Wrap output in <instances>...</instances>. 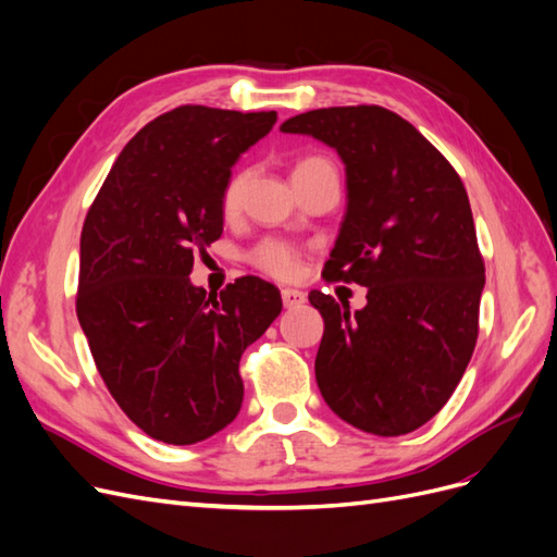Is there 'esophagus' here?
Listing matches in <instances>:
<instances>
[{
  "mask_svg": "<svg viewBox=\"0 0 557 557\" xmlns=\"http://www.w3.org/2000/svg\"><path fill=\"white\" fill-rule=\"evenodd\" d=\"M281 299H283V307L285 309H297L307 301V295L301 290H295V288H283L281 290Z\"/></svg>",
  "mask_w": 557,
  "mask_h": 557,
  "instance_id": "esophagus-1",
  "label": "esophagus"
}]
</instances>
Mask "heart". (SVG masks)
I'll use <instances>...</instances> for the list:
<instances>
[{
	"label": "heart",
	"mask_w": 557,
	"mask_h": 557,
	"mask_svg": "<svg viewBox=\"0 0 557 557\" xmlns=\"http://www.w3.org/2000/svg\"><path fill=\"white\" fill-rule=\"evenodd\" d=\"M323 158H305L295 164V172L305 170L309 164H315ZM293 172V174H295ZM244 185H246V176L244 174H234L227 183H225V190H223V211L225 213H234L242 205V193H244ZM246 260L260 269L262 274L267 276H274V278H293L299 269V250L276 237H267L262 242H258L246 252Z\"/></svg>",
	"instance_id": "1"
}]
</instances>
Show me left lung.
I'll return each instance as SVG.
<instances>
[{"instance_id":"left-lung-1","label":"left lung","mask_w":557,"mask_h":557,"mask_svg":"<svg viewBox=\"0 0 557 557\" xmlns=\"http://www.w3.org/2000/svg\"><path fill=\"white\" fill-rule=\"evenodd\" d=\"M346 164L348 205L327 281L367 288V307L311 290L325 320L315 381L352 428L399 436L425 425L458 387L479 336L485 267L465 185L423 134L383 107L299 113Z\"/></svg>"}]
</instances>
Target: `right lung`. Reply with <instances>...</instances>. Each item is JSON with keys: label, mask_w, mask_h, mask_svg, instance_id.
<instances>
[{"label": "right lung", "mask_w": 557, "mask_h": 557, "mask_svg": "<svg viewBox=\"0 0 557 557\" xmlns=\"http://www.w3.org/2000/svg\"><path fill=\"white\" fill-rule=\"evenodd\" d=\"M276 123L185 104L141 127L117 156L81 232L76 313L99 376L158 442H205L237 418L239 360L281 313L258 276L195 288V252L223 234L232 164Z\"/></svg>", "instance_id": "add662e5"}]
</instances>
